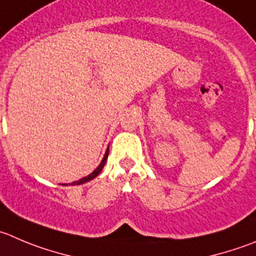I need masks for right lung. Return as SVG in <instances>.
Here are the masks:
<instances>
[{
  "label": "right lung",
  "instance_id": "right-lung-1",
  "mask_svg": "<svg viewBox=\"0 0 256 256\" xmlns=\"http://www.w3.org/2000/svg\"><path fill=\"white\" fill-rule=\"evenodd\" d=\"M108 153H109V150H106V154H104V158H103V160H102L100 162V164H99L98 166V168L96 170V171L93 172V174H90L89 176H86V177H84V178H82V180H79V181H76V182H72V184H85V182H88V181H90V180H93V178H96V176H98L99 174H100V171L102 170H103V167H104V164H106V158H108Z\"/></svg>",
  "mask_w": 256,
  "mask_h": 256
}]
</instances>
